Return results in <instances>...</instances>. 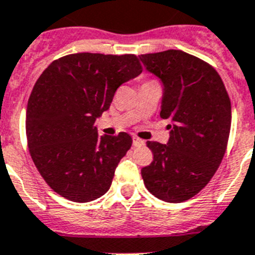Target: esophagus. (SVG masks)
<instances>
[{"mask_svg": "<svg viewBox=\"0 0 255 255\" xmlns=\"http://www.w3.org/2000/svg\"><path fill=\"white\" fill-rule=\"evenodd\" d=\"M143 144H144V140H141V139L136 138V136L132 138V145H134V147H139V145H143Z\"/></svg>", "mask_w": 255, "mask_h": 255, "instance_id": "obj_1", "label": "esophagus"}]
</instances>
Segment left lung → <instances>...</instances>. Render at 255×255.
<instances>
[{
    "instance_id": "obj_1",
    "label": "left lung",
    "mask_w": 255,
    "mask_h": 255,
    "mask_svg": "<svg viewBox=\"0 0 255 255\" xmlns=\"http://www.w3.org/2000/svg\"><path fill=\"white\" fill-rule=\"evenodd\" d=\"M139 58L161 80L159 115L171 121L167 144L147 141L153 161L141 177L154 197L181 203L208 184L224 158L231 102L217 71L195 56L168 49Z\"/></svg>"
}]
</instances>
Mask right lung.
Masks as SVG:
<instances>
[{
  "label": "right lung",
  "instance_id": "add662e5",
  "mask_svg": "<svg viewBox=\"0 0 255 255\" xmlns=\"http://www.w3.org/2000/svg\"><path fill=\"white\" fill-rule=\"evenodd\" d=\"M135 55L74 53L53 61L35 83L26 108L31 158L61 197L85 203L106 194L132 139L98 135L94 123L117 88L136 78Z\"/></svg>",
  "mask_w": 255,
  "mask_h": 255
}]
</instances>
